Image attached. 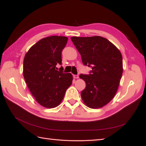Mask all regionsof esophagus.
<instances>
[{"label": "esophagus", "mask_w": 146, "mask_h": 146, "mask_svg": "<svg viewBox=\"0 0 146 146\" xmlns=\"http://www.w3.org/2000/svg\"><path fill=\"white\" fill-rule=\"evenodd\" d=\"M73 77H74V78H76V79L79 78V76H78V75H73Z\"/></svg>", "instance_id": "1"}]
</instances>
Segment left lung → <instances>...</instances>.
<instances>
[{
  "label": "left lung",
  "mask_w": 146,
  "mask_h": 146,
  "mask_svg": "<svg viewBox=\"0 0 146 146\" xmlns=\"http://www.w3.org/2000/svg\"><path fill=\"white\" fill-rule=\"evenodd\" d=\"M84 65L91 66L89 75L80 74L86 84L81 96L90 108H100L109 103L118 89L123 60L119 50L102 36L71 38Z\"/></svg>",
  "instance_id": "1"
}]
</instances>
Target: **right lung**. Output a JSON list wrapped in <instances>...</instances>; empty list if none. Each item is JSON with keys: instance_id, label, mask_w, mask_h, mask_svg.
Wrapping results in <instances>:
<instances>
[{"instance_id": "1", "label": "right lung", "mask_w": 146, "mask_h": 146, "mask_svg": "<svg viewBox=\"0 0 146 146\" xmlns=\"http://www.w3.org/2000/svg\"><path fill=\"white\" fill-rule=\"evenodd\" d=\"M68 39L60 36L42 38L29 50L23 60V76L28 88L45 108L59 106L72 83L71 74L56 69L57 64H62V51Z\"/></svg>"}]
</instances>
